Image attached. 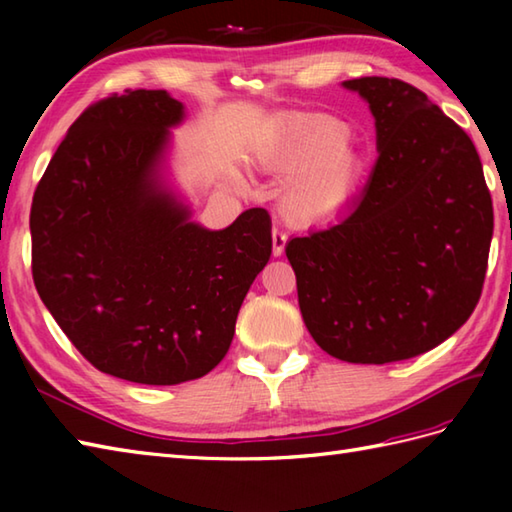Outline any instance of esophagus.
<instances>
[{
  "label": "esophagus",
  "mask_w": 512,
  "mask_h": 512,
  "mask_svg": "<svg viewBox=\"0 0 512 512\" xmlns=\"http://www.w3.org/2000/svg\"><path fill=\"white\" fill-rule=\"evenodd\" d=\"M286 242H288V235L286 231H281V228H273V255L275 257H281L284 255V248H286Z\"/></svg>",
  "instance_id": "obj_1"
}]
</instances>
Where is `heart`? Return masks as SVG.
<instances>
[{"mask_svg": "<svg viewBox=\"0 0 512 512\" xmlns=\"http://www.w3.org/2000/svg\"><path fill=\"white\" fill-rule=\"evenodd\" d=\"M259 162L275 173L297 176L290 184V213L312 220L332 213L352 198L363 173V158L347 129L328 118L299 121L264 145Z\"/></svg>", "mask_w": 512, "mask_h": 512, "instance_id": "1", "label": "heart"}]
</instances>
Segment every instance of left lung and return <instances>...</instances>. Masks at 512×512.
Wrapping results in <instances>:
<instances>
[{
	"mask_svg": "<svg viewBox=\"0 0 512 512\" xmlns=\"http://www.w3.org/2000/svg\"><path fill=\"white\" fill-rule=\"evenodd\" d=\"M376 118L378 160L339 222L295 237L306 328L323 352L385 365L458 332L482 295L493 200L469 134L400 79L343 83Z\"/></svg>",
	"mask_w": 512,
	"mask_h": 512,
	"instance_id": "obj_1",
	"label": "left lung"
}]
</instances>
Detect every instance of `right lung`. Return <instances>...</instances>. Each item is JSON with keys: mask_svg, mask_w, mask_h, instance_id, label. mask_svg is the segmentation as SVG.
Wrapping results in <instances>:
<instances>
[{"mask_svg": "<svg viewBox=\"0 0 512 512\" xmlns=\"http://www.w3.org/2000/svg\"><path fill=\"white\" fill-rule=\"evenodd\" d=\"M182 114L165 90L92 103L32 195L41 301L85 361L140 385L202 378L222 361L273 248L266 209L206 231L160 189L167 129Z\"/></svg>", "mask_w": 512, "mask_h": 512, "instance_id": "1", "label": "right lung"}]
</instances>
